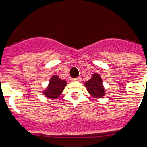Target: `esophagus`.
<instances>
[{
    "mask_svg": "<svg viewBox=\"0 0 147 147\" xmlns=\"http://www.w3.org/2000/svg\"><path fill=\"white\" fill-rule=\"evenodd\" d=\"M71 80H72V81H80L81 78H80V77H78V78H72Z\"/></svg>",
    "mask_w": 147,
    "mask_h": 147,
    "instance_id": "1",
    "label": "esophagus"
}]
</instances>
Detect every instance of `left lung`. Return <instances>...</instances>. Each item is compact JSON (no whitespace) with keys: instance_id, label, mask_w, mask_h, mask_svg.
Here are the masks:
<instances>
[{"instance_id":"obj_1","label":"left lung","mask_w":147,"mask_h":147,"mask_svg":"<svg viewBox=\"0 0 147 147\" xmlns=\"http://www.w3.org/2000/svg\"><path fill=\"white\" fill-rule=\"evenodd\" d=\"M84 85L87 88V91L94 98H102L105 96V88L102 85V80L99 74H94L91 79L86 83Z\"/></svg>"}]
</instances>
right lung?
I'll use <instances>...</instances> for the list:
<instances>
[{"instance_id":"right-lung-1","label":"right lung","mask_w":147,"mask_h":147,"mask_svg":"<svg viewBox=\"0 0 147 147\" xmlns=\"http://www.w3.org/2000/svg\"><path fill=\"white\" fill-rule=\"evenodd\" d=\"M66 85H67V82L65 80L60 79L57 75H53L50 80L48 86L43 93L48 98H57L64 91Z\"/></svg>"}]
</instances>
